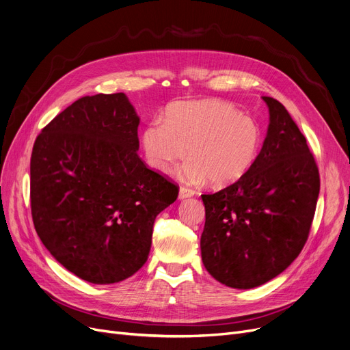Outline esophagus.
Instances as JSON below:
<instances>
[{"mask_svg": "<svg viewBox=\"0 0 350 350\" xmlns=\"http://www.w3.org/2000/svg\"><path fill=\"white\" fill-rule=\"evenodd\" d=\"M194 196V191L186 187H180L178 190V200H185V198H190Z\"/></svg>", "mask_w": 350, "mask_h": 350, "instance_id": "esophagus-1", "label": "esophagus"}]
</instances>
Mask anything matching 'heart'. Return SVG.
I'll use <instances>...</instances> for the list:
<instances>
[{
  "instance_id": "b5f03b06",
  "label": "heart",
  "mask_w": 350,
  "mask_h": 350,
  "mask_svg": "<svg viewBox=\"0 0 350 350\" xmlns=\"http://www.w3.org/2000/svg\"><path fill=\"white\" fill-rule=\"evenodd\" d=\"M262 144L261 127L254 118L219 99L176 102L163 119L147 123L142 147L147 163L160 173H170L180 160L189 183L226 187L241 180L254 165Z\"/></svg>"
}]
</instances>
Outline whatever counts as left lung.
Returning a JSON list of instances; mask_svg holds the SVG:
<instances>
[{
  "label": "left lung",
  "mask_w": 350,
  "mask_h": 350,
  "mask_svg": "<svg viewBox=\"0 0 350 350\" xmlns=\"http://www.w3.org/2000/svg\"><path fill=\"white\" fill-rule=\"evenodd\" d=\"M269 124L251 170L234 185L203 194L201 260L230 288L260 286L302 251L319 196V172L305 136L282 103L262 96Z\"/></svg>",
  "instance_id": "left-lung-1"
}]
</instances>
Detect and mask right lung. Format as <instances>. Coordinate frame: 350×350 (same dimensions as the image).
Here are the masks:
<instances>
[{
	"mask_svg": "<svg viewBox=\"0 0 350 350\" xmlns=\"http://www.w3.org/2000/svg\"><path fill=\"white\" fill-rule=\"evenodd\" d=\"M139 123L124 94L85 96L33 144L36 234L55 260L90 284L120 282L144 265L154 219L178 194L139 157Z\"/></svg>",
	"mask_w": 350,
	"mask_h": 350,
	"instance_id": "add662e5",
	"label": "right lung"
}]
</instances>
